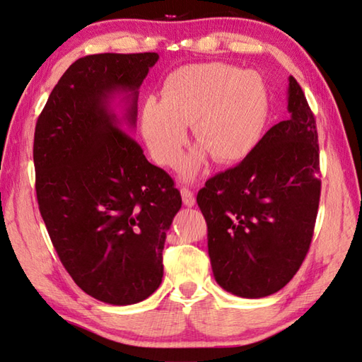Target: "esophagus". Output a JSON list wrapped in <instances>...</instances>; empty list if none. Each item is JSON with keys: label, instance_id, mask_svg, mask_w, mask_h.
Returning <instances> with one entry per match:
<instances>
[{"label": "esophagus", "instance_id": "esophagus-1", "mask_svg": "<svg viewBox=\"0 0 362 362\" xmlns=\"http://www.w3.org/2000/svg\"><path fill=\"white\" fill-rule=\"evenodd\" d=\"M181 197L186 206H194L195 204V194L189 187H181Z\"/></svg>", "mask_w": 362, "mask_h": 362}]
</instances>
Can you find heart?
Masks as SVG:
<instances>
[{"instance_id":"b5f03b06","label":"heart","mask_w":362,"mask_h":362,"mask_svg":"<svg viewBox=\"0 0 362 362\" xmlns=\"http://www.w3.org/2000/svg\"><path fill=\"white\" fill-rule=\"evenodd\" d=\"M266 113L268 94L255 72L225 63L190 64L165 78L160 102H145L141 134L153 159L175 167L192 124L202 146L181 167L182 175L192 178L208 154L221 163L244 159L262 137Z\"/></svg>"}]
</instances>
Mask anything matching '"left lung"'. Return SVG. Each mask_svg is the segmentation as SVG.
<instances>
[{"label":"left lung","instance_id":"left-lung-1","mask_svg":"<svg viewBox=\"0 0 362 362\" xmlns=\"http://www.w3.org/2000/svg\"><path fill=\"white\" fill-rule=\"evenodd\" d=\"M288 80L290 118L197 194L216 282L241 298L284 288L301 268L315 227L322 190L317 122L301 86Z\"/></svg>","mask_w":362,"mask_h":362}]
</instances>
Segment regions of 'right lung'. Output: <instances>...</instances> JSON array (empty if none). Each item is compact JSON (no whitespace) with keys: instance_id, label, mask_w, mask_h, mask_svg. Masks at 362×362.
I'll use <instances>...</instances> for the list:
<instances>
[{"instance_id":"right-lung-1","label":"right lung","mask_w":362,"mask_h":362,"mask_svg":"<svg viewBox=\"0 0 362 362\" xmlns=\"http://www.w3.org/2000/svg\"><path fill=\"white\" fill-rule=\"evenodd\" d=\"M158 53L88 54L69 66L39 115L33 159L40 216L74 282L102 303H140L159 288L167 230L181 194L110 110L139 88Z\"/></svg>"}]
</instances>
